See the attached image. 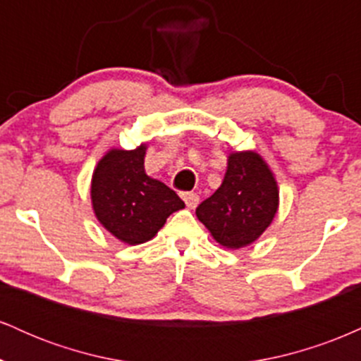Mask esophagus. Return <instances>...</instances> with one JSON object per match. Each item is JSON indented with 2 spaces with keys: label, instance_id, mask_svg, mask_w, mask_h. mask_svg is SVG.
Masks as SVG:
<instances>
[{
  "label": "esophagus",
  "instance_id": "esophagus-1",
  "mask_svg": "<svg viewBox=\"0 0 361 361\" xmlns=\"http://www.w3.org/2000/svg\"><path fill=\"white\" fill-rule=\"evenodd\" d=\"M181 198H183L185 204H186V207H188V209H195V207L198 205V202H200V197H198V195L193 193V192L181 193Z\"/></svg>",
  "mask_w": 361,
  "mask_h": 361
}]
</instances>
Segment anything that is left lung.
Masks as SVG:
<instances>
[{"label": "left lung", "instance_id": "left-lung-1", "mask_svg": "<svg viewBox=\"0 0 361 361\" xmlns=\"http://www.w3.org/2000/svg\"><path fill=\"white\" fill-rule=\"evenodd\" d=\"M279 210V186L263 157L233 152L222 185L197 207V217L214 239L231 250L255 243Z\"/></svg>", "mask_w": 361, "mask_h": 361}]
</instances>
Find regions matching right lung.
Segmentation results:
<instances>
[{
    "label": "right lung",
    "instance_id": "1",
    "mask_svg": "<svg viewBox=\"0 0 361 361\" xmlns=\"http://www.w3.org/2000/svg\"><path fill=\"white\" fill-rule=\"evenodd\" d=\"M146 144L132 151L111 149L102 157L91 180L97 219L127 244L152 239L166 219L185 202L169 186L144 171Z\"/></svg>",
    "mask_w": 361,
    "mask_h": 361
}]
</instances>
